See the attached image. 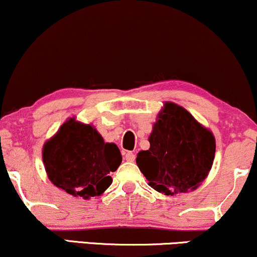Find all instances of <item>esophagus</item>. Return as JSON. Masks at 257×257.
Wrapping results in <instances>:
<instances>
[{"label": "esophagus", "mask_w": 257, "mask_h": 257, "mask_svg": "<svg viewBox=\"0 0 257 257\" xmlns=\"http://www.w3.org/2000/svg\"><path fill=\"white\" fill-rule=\"evenodd\" d=\"M124 158H125V161H128V162H134L135 161V153L134 152H125Z\"/></svg>", "instance_id": "1"}]
</instances>
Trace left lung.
Wrapping results in <instances>:
<instances>
[{
    "mask_svg": "<svg viewBox=\"0 0 257 257\" xmlns=\"http://www.w3.org/2000/svg\"><path fill=\"white\" fill-rule=\"evenodd\" d=\"M149 141L150 149L138 153L137 164L159 193L176 196L194 191L213 167L214 134L175 102H164Z\"/></svg>",
    "mask_w": 257,
    "mask_h": 257,
    "instance_id": "8db88e82",
    "label": "left lung"
}]
</instances>
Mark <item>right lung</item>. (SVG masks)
<instances>
[{
	"mask_svg": "<svg viewBox=\"0 0 257 257\" xmlns=\"http://www.w3.org/2000/svg\"><path fill=\"white\" fill-rule=\"evenodd\" d=\"M42 158L53 185L73 197L89 199L110 187V173L122 163L116 144L105 143L93 124L72 117L44 143Z\"/></svg>",
	"mask_w": 257,
	"mask_h": 257,
	"instance_id": "add662e5",
	"label": "right lung"
}]
</instances>
